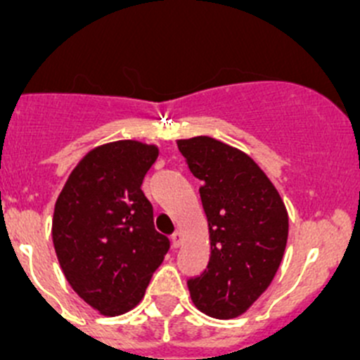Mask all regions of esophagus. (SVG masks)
Returning a JSON list of instances; mask_svg holds the SVG:
<instances>
[{
  "instance_id": "34e87169",
  "label": "esophagus",
  "mask_w": 360,
  "mask_h": 360,
  "mask_svg": "<svg viewBox=\"0 0 360 360\" xmlns=\"http://www.w3.org/2000/svg\"><path fill=\"white\" fill-rule=\"evenodd\" d=\"M170 240H172L174 248H179L181 242H183V235H181V231H174L172 237H170Z\"/></svg>"
}]
</instances>
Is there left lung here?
<instances>
[{
  "label": "left lung",
  "instance_id": "left-lung-1",
  "mask_svg": "<svg viewBox=\"0 0 360 360\" xmlns=\"http://www.w3.org/2000/svg\"><path fill=\"white\" fill-rule=\"evenodd\" d=\"M188 169L202 181L210 257L188 278L191 301L209 317L233 319L266 291L285 244L289 217L281 195L252 158L212 137L177 141Z\"/></svg>",
  "mask_w": 360,
  "mask_h": 360
}]
</instances>
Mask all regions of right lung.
Masks as SVG:
<instances>
[{
	"instance_id": "obj_1",
	"label": "right lung",
	"mask_w": 360,
	"mask_h": 360,
	"mask_svg": "<svg viewBox=\"0 0 360 360\" xmlns=\"http://www.w3.org/2000/svg\"><path fill=\"white\" fill-rule=\"evenodd\" d=\"M158 148L116 141L83 157L56 202L52 238L72 291L104 315L143 300L170 248L141 184Z\"/></svg>"
}]
</instances>
